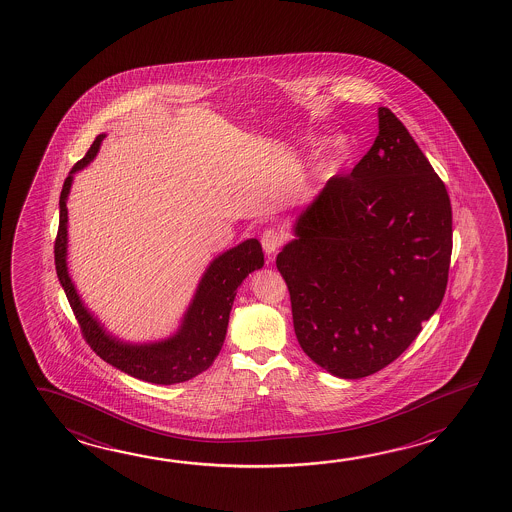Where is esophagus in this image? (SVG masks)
<instances>
[{"mask_svg": "<svg viewBox=\"0 0 512 512\" xmlns=\"http://www.w3.org/2000/svg\"><path fill=\"white\" fill-rule=\"evenodd\" d=\"M283 242H285V238H283V233H279L278 229H267L261 234V247H263L265 254H269V256L276 254L281 249Z\"/></svg>", "mask_w": 512, "mask_h": 512, "instance_id": "esophagus-1", "label": "esophagus"}]
</instances>
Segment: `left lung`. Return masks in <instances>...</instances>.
<instances>
[{"mask_svg":"<svg viewBox=\"0 0 512 512\" xmlns=\"http://www.w3.org/2000/svg\"><path fill=\"white\" fill-rule=\"evenodd\" d=\"M276 258L303 352L343 379L393 363L446 294V186L390 108L350 175L328 180Z\"/></svg>","mask_w":512,"mask_h":512,"instance_id":"left-lung-1","label":"left lung"}]
</instances>
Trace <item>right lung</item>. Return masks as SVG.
<instances>
[{
    "instance_id": "obj_1",
    "label": "right lung",
    "mask_w": 512,
    "mask_h": 512,
    "mask_svg": "<svg viewBox=\"0 0 512 512\" xmlns=\"http://www.w3.org/2000/svg\"><path fill=\"white\" fill-rule=\"evenodd\" d=\"M103 137L99 135L93 140L92 148L72 168L59 196V229L54 243L57 278L81 326L84 341L103 361L140 381L155 384L189 381L198 373L205 372L214 363L216 355L220 354L236 289L252 270L263 267L260 242L247 240L240 243L231 251L223 252L209 265L198 285L193 305L187 310L182 328L168 341L133 346L104 334L103 328L83 307L66 270V196L72 186V173L83 169L97 155Z\"/></svg>"
}]
</instances>
